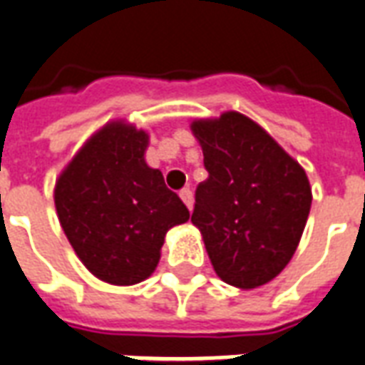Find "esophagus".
I'll return each mask as SVG.
<instances>
[{
  "label": "esophagus",
  "instance_id": "esophagus-1",
  "mask_svg": "<svg viewBox=\"0 0 365 365\" xmlns=\"http://www.w3.org/2000/svg\"><path fill=\"white\" fill-rule=\"evenodd\" d=\"M180 197H182V201L185 203V207L191 211V207H193V193H191L190 190H182L180 191Z\"/></svg>",
  "mask_w": 365,
  "mask_h": 365
}]
</instances>
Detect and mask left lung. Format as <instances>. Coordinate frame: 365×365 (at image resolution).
I'll list each match as a JSON object with an SVG mask.
<instances>
[{
  "label": "left lung",
  "mask_w": 365,
  "mask_h": 365,
  "mask_svg": "<svg viewBox=\"0 0 365 365\" xmlns=\"http://www.w3.org/2000/svg\"><path fill=\"white\" fill-rule=\"evenodd\" d=\"M191 133L209 172L195 190L191 222L215 274L238 289H256L282 274L297 250L313 201L309 178L242 113L195 119Z\"/></svg>",
  "instance_id": "1"
}]
</instances>
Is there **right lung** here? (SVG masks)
<instances>
[{"mask_svg": "<svg viewBox=\"0 0 365 365\" xmlns=\"http://www.w3.org/2000/svg\"><path fill=\"white\" fill-rule=\"evenodd\" d=\"M150 136L117 119L96 130L60 172L54 205L76 256L97 279L135 285L150 277L166 232L190 211L144 160Z\"/></svg>", "mask_w": 365, "mask_h": 365, "instance_id": "1", "label": "right lung"}]
</instances>
